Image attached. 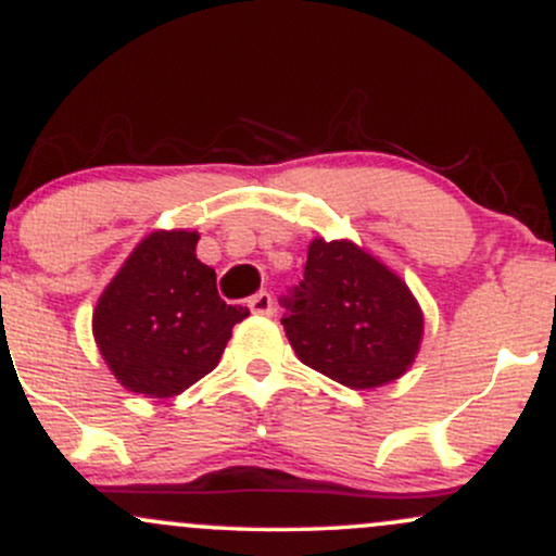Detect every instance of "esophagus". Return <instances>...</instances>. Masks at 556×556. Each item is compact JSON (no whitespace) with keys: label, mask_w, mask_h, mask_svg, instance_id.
<instances>
[{"label":"esophagus","mask_w":556,"mask_h":556,"mask_svg":"<svg viewBox=\"0 0 556 556\" xmlns=\"http://www.w3.org/2000/svg\"><path fill=\"white\" fill-rule=\"evenodd\" d=\"M248 308H251V314H256V316H271L274 300L269 292H258V295H253L251 300H248Z\"/></svg>","instance_id":"34e87169"}]
</instances>
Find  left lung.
Wrapping results in <instances>:
<instances>
[{
  "mask_svg": "<svg viewBox=\"0 0 556 556\" xmlns=\"http://www.w3.org/2000/svg\"><path fill=\"white\" fill-rule=\"evenodd\" d=\"M282 303L298 358L350 389L400 379L424 340V314L407 285L350 240L311 242L303 282Z\"/></svg>",
  "mask_w": 556,
  "mask_h": 556,
  "instance_id": "1",
  "label": "left lung"
}]
</instances>
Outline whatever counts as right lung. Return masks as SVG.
<instances>
[{
    "label": "right lung",
    "mask_w": 556,
    "mask_h": 556,
    "mask_svg": "<svg viewBox=\"0 0 556 556\" xmlns=\"http://www.w3.org/2000/svg\"><path fill=\"white\" fill-rule=\"evenodd\" d=\"M195 242L188 229L146 235L96 303L99 353L130 392L156 400L185 392L214 371L232 327L248 316L219 298Z\"/></svg>",
    "instance_id": "obj_1"
}]
</instances>
